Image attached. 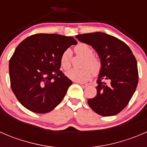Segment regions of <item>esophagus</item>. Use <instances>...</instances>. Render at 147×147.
Masks as SVG:
<instances>
[{
  "label": "esophagus",
  "mask_w": 147,
  "mask_h": 147,
  "mask_svg": "<svg viewBox=\"0 0 147 147\" xmlns=\"http://www.w3.org/2000/svg\"><path fill=\"white\" fill-rule=\"evenodd\" d=\"M79 84H80L81 86L83 87V88H85V87H87V86H88V84H87V83H83V82H79Z\"/></svg>",
  "instance_id": "1"
}]
</instances>
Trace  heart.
I'll return each mask as SVG.
<instances>
[{
  "instance_id": "obj_1",
  "label": "heart",
  "mask_w": 147,
  "mask_h": 147,
  "mask_svg": "<svg viewBox=\"0 0 147 147\" xmlns=\"http://www.w3.org/2000/svg\"><path fill=\"white\" fill-rule=\"evenodd\" d=\"M75 50L77 53L85 57L82 69H69L66 72V76L69 79L75 82H84L88 80L91 78L92 72L94 75H97L100 72L102 67L100 60L97 57L93 56V49L90 45L85 43H80L75 47ZM71 51L66 50L63 53L60 58V64L64 69H67L70 67Z\"/></svg>"
}]
</instances>
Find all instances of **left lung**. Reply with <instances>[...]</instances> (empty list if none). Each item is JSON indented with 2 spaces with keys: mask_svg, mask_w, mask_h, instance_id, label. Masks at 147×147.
<instances>
[{
  "mask_svg": "<svg viewBox=\"0 0 147 147\" xmlns=\"http://www.w3.org/2000/svg\"><path fill=\"white\" fill-rule=\"evenodd\" d=\"M75 38L92 46L102 64L97 95L88 99L89 106L101 116L117 115L132 97L139 80L137 60L131 49L118 38L104 32L81 34Z\"/></svg>",
  "mask_w": 147,
  "mask_h": 147,
  "instance_id": "left-lung-1",
  "label": "left lung"
}]
</instances>
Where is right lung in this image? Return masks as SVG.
Wrapping results in <instances>:
<instances>
[{
    "label": "right lung",
    "mask_w": 147,
    "mask_h": 147,
    "mask_svg": "<svg viewBox=\"0 0 147 147\" xmlns=\"http://www.w3.org/2000/svg\"><path fill=\"white\" fill-rule=\"evenodd\" d=\"M78 43L70 36L35 34L22 41L9 61L12 91L23 107L43 114L56 107L72 82L60 70L65 50Z\"/></svg>",
    "instance_id": "add662e5"
}]
</instances>
